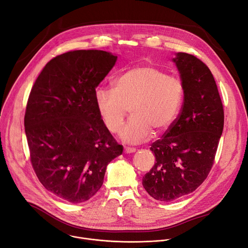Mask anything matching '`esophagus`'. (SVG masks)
<instances>
[{
  "mask_svg": "<svg viewBox=\"0 0 248 248\" xmlns=\"http://www.w3.org/2000/svg\"><path fill=\"white\" fill-rule=\"evenodd\" d=\"M137 151L136 147H129V146H124V153L125 154H131L135 153Z\"/></svg>",
  "mask_w": 248,
  "mask_h": 248,
  "instance_id": "1",
  "label": "esophagus"
}]
</instances>
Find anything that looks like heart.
I'll return each mask as SVG.
<instances>
[{
  "label": "heart",
  "mask_w": 248,
  "mask_h": 248,
  "mask_svg": "<svg viewBox=\"0 0 248 248\" xmlns=\"http://www.w3.org/2000/svg\"><path fill=\"white\" fill-rule=\"evenodd\" d=\"M185 96L180 78L169 76L154 65L141 64L127 70L113 81L112 90L100 89L94 100L107 128L118 133L127 109L131 117L121 130L123 140L138 143L162 133L177 117Z\"/></svg>",
  "instance_id": "1"
}]
</instances>
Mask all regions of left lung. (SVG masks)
Returning <instances> with one entry per match:
<instances>
[{
	"label": "left lung",
	"instance_id": "obj_1",
	"mask_svg": "<svg viewBox=\"0 0 248 248\" xmlns=\"http://www.w3.org/2000/svg\"><path fill=\"white\" fill-rule=\"evenodd\" d=\"M173 62L185 85L184 105L170 127L152 144L155 163L142 178L147 193L160 202L175 201L203 183L224 124L221 98L207 65L186 53H177Z\"/></svg>",
	"mask_w": 248,
	"mask_h": 248
}]
</instances>
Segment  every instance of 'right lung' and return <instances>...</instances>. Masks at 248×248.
<instances>
[{
  "label": "right lung",
  "instance_id": "add662e5",
  "mask_svg": "<svg viewBox=\"0 0 248 248\" xmlns=\"http://www.w3.org/2000/svg\"><path fill=\"white\" fill-rule=\"evenodd\" d=\"M118 57L79 49L49 61L32 86L25 112L30 159L41 184L80 203L103 186L108 164L123 154L95 106V88Z\"/></svg>",
  "mask_w": 248,
  "mask_h": 248
}]
</instances>
